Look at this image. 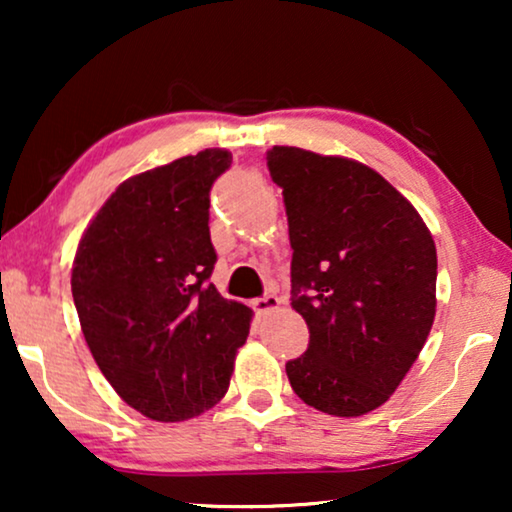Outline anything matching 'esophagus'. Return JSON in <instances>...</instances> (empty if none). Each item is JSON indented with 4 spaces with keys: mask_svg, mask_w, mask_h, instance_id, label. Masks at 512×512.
Listing matches in <instances>:
<instances>
[{
    "mask_svg": "<svg viewBox=\"0 0 512 512\" xmlns=\"http://www.w3.org/2000/svg\"><path fill=\"white\" fill-rule=\"evenodd\" d=\"M251 305H254L256 314H270V312L279 310V307L284 305V300L279 298V296H275V293H268V296L254 300V303H251Z\"/></svg>",
    "mask_w": 512,
    "mask_h": 512,
    "instance_id": "1",
    "label": "esophagus"
}]
</instances>
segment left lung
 <instances>
[{
    "label": "left lung",
    "mask_w": 512,
    "mask_h": 512,
    "mask_svg": "<svg viewBox=\"0 0 512 512\" xmlns=\"http://www.w3.org/2000/svg\"><path fill=\"white\" fill-rule=\"evenodd\" d=\"M268 170L289 219L291 307L310 328L286 375L326 415H368L431 333L436 242L415 205L359 160L272 146Z\"/></svg>",
    "instance_id": "left-lung-1"
}]
</instances>
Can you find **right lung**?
<instances>
[{"mask_svg": "<svg viewBox=\"0 0 512 512\" xmlns=\"http://www.w3.org/2000/svg\"><path fill=\"white\" fill-rule=\"evenodd\" d=\"M233 156L205 149L132 174L83 230L72 296L102 375L130 408L184 422L226 396L254 312L209 282V188Z\"/></svg>", "mask_w": 512, "mask_h": 512, "instance_id": "right-lung-1", "label": "right lung"}]
</instances>
